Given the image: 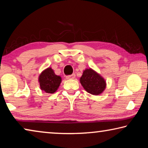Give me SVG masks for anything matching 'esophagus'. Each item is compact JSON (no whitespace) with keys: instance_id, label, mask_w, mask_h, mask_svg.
Masks as SVG:
<instances>
[{"instance_id":"34e87169","label":"esophagus","mask_w":148,"mask_h":148,"mask_svg":"<svg viewBox=\"0 0 148 148\" xmlns=\"http://www.w3.org/2000/svg\"><path fill=\"white\" fill-rule=\"evenodd\" d=\"M75 77H76V74H72V75H70V76H66V79H74Z\"/></svg>"}]
</instances>
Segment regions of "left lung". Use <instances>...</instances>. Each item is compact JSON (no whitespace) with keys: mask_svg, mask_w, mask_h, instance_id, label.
Here are the masks:
<instances>
[{"mask_svg":"<svg viewBox=\"0 0 148 148\" xmlns=\"http://www.w3.org/2000/svg\"><path fill=\"white\" fill-rule=\"evenodd\" d=\"M79 82L87 92L93 95L101 94L106 87L104 77L91 68L84 71Z\"/></svg>","mask_w":148,"mask_h":148,"instance_id":"8db88e82","label":"left lung"}]
</instances>
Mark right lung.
<instances>
[{"label":"right lung","instance_id":"right-lung-1","mask_svg":"<svg viewBox=\"0 0 148 148\" xmlns=\"http://www.w3.org/2000/svg\"><path fill=\"white\" fill-rule=\"evenodd\" d=\"M61 77L57 76L51 67L42 72L38 77L40 87L46 93L53 94L58 89L61 83Z\"/></svg>","mask_w":148,"mask_h":148}]
</instances>
